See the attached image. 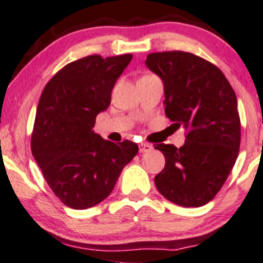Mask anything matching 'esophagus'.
Masks as SVG:
<instances>
[{
    "label": "esophagus",
    "mask_w": 263,
    "mask_h": 263,
    "mask_svg": "<svg viewBox=\"0 0 263 263\" xmlns=\"http://www.w3.org/2000/svg\"><path fill=\"white\" fill-rule=\"evenodd\" d=\"M153 150V145L150 144H146V143H141L139 144V151H140L141 154L144 153H149V151Z\"/></svg>",
    "instance_id": "1"
}]
</instances>
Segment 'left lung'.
<instances>
[{
  "instance_id": "obj_1",
  "label": "left lung",
  "mask_w": 263,
  "mask_h": 263,
  "mask_svg": "<svg viewBox=\"0 0 263 263\" xmlns=\"http://www.w3.org/2000/svg\"><path fill=\"white\" fill-rule=\"evenodd\" d=\"M145 65L162 80L166 116L187 130L180 149L155 146L166 161L155 176L157 191L177 205H204L223 187L239 155L235 92L215 65L191 52H153Z\"/></svg>"
}]
</instances>
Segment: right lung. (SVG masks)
Wrapping results in <instances>:
<instances>
[{
  "mask_svg": "<svg viewBox=\"0 0 263 263\" xmlns=\"http://www.w3.org/2000/svg\"><path fill=\"white\" fill-rule=\"evenodd\" d=\"M133 55H91L63 67L46 83L36 108L32 154L49 187L65 205L91 208L109 196L138 145L114 144L93 132L110 104L117 80Z\"/></svg>",
  "mask_w": 263,
  "mask_h": 263,
  "instance_id": "right-lung-1",
  "label": "right lung"
}]
</instances>
